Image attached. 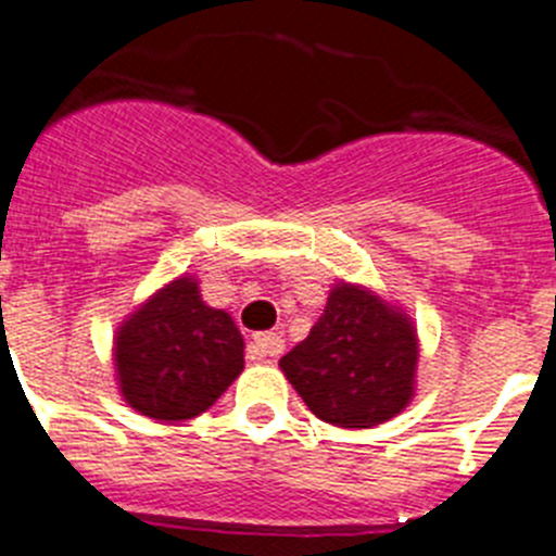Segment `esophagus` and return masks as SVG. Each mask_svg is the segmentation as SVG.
Here are the masks:
<instances>
[{
	"instance_id": "esophagus-1",
	"label": "esophagus",
	"mask_w": 556,
	"mask_h": 556,
	"mask_svg": "<svg viewBox=\"0 0 556 556\" xmlns=\"http://www.w3.org/2000/svg\"><path fill=\"white\" fill-rule=\"evenodd\" d=\"M282 349H285L282 334L260 332V334H254L252 343H249L247 357L254 359V363H260V359H266V357H279V354H282Z\"/></svg>"
}]
</instances>
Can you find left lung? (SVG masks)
Instances as JSON below:
<instances>
[{
	"mask_svg": "<svg viewBox=\"0 0 556 556\" xmlns=\"http://www.w3.org/2000/svg\"><path fill=\"white\" fill-rule=\"evenodd\" d=\"M418 340L407 315L357 285H338L307 338L279 365L313 415L371 429L407 407Z\"/></svg>",
	"mask_w": 556,
	"mask_h": 556,
	"instance_id": "left-lung-1",
	"label": "left lung"
}]
</instances>
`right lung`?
I'll use <instances>...</instances> for the list:
<instances>
[{
	"mask_svg": "<svg viewBox=\"0 0 556 556\" xmlns=\"http://www.w3.org/2000/svg\"><path fill=\"white\" fill-rule=\"evenodd\" d=\"M116 368L129 407L157 421H188L213 407L243 371V338L182 277L118 329Z\"/></svg>",
	"mask_w": 556,
	"mask_h": 556,
	"instance_id": "add662e5",
	"label": "right lung"
}]
</instances>
